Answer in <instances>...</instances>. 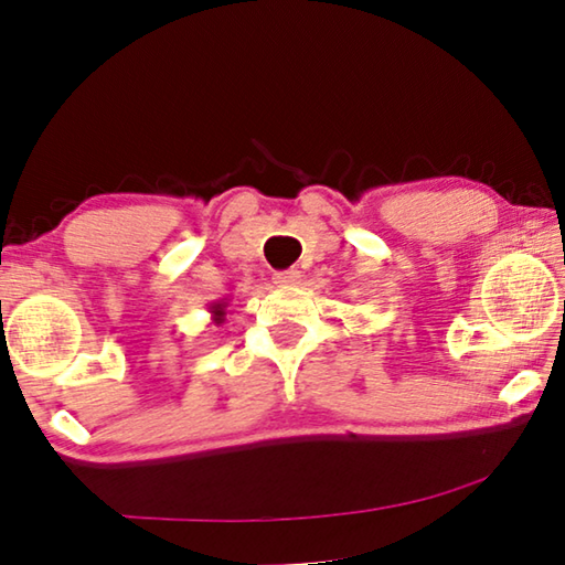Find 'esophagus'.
<instances>
[{
    "instance_id": "1",
    "label": "esophagus",
    "mask_w": 565,
    "mask_h": 565,
    "mask_svg": "<svg viewBox=\"0 0 565 565\" xmlns=\"http://www.w3.org/2000/svg\"><path fill=\"white\" fill-rule=\"evenodd\" d=\"M301 281V274L297 268H289V271H276L274 274V284L276 286H297Z\"/></svg>"
}]
</instances>
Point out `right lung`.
I'll use <instances>...</instances> for the list:
<instances>
[{"label":"right lung","instance_id":"obj_1","mask_svg":"<svg viewBox=\"0 0 565 565\" xmlns=\"http://www.w3.org/2000/svg\"><path fill=\"white\" fill-rule=\"evenodd\" d=\"M225 309H228V299H217V301H213V305L207 307L210 317H213L215 324H223L225 322Z\"/></svg>","mask_w":565,"mask_h":565}]
</instances>
